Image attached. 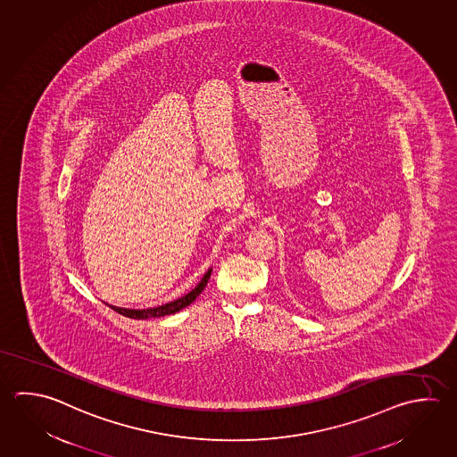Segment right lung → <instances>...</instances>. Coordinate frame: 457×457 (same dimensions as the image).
<instances>
[{
    "label": "right lung",
    "mask_w": 457,
    "mask_h": 457,
    "mask_svg": "<svg viewBox=\"0 0 457 457\" xmlns=\"http://www.w3.org/2000/svg\"><path fill=\"white\" fill-rule=\"evenodd\" d=\"M211 272H212V269H208V272L203 275V278L199 280L198 285H196L190 293H187L182 298H177L174 299V301H170V303H166V304H162V306L148 307V309H127V307L111 306V304H109V307L114 309L120 316L130 317V319H150V317L170 316V314L179 312L183 307L190 306L191 303L198 298L199 295H201V291L204 290L206 285H208Z\"/></svg>",
    "instance_id": "right-lung-1"
}]
</instances>
